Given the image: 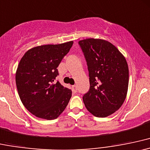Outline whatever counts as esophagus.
<instances>
[{
  "instance_id": "obj_1",
  "label": "esophagus",
  "mask_w": 150,
  "mask_h": 150,
  "mask_svg": "<svg viewBox=\"0 0 150 150\" xmlns=\"http://www.w3.org/2000/svg\"><path fill=\"white\" fill-rule=\"evenodd\" d=\"M72 91H73L74 93H76L77 87H76V85L72 86Z\"/></svg>"
}]
</instances>
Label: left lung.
<instances>
[{"label":"left lung","instance_id":"left-lung-1","mask_svg":"<svg viewBox=\"0 0 150 150\" xmlns=\"http://www.w3.org/2000/svg\"><path fill=\"white\" fill-rule=\"evenodd\" d=\"M79 43L86 60L90 81V89L83 96L85 106L96 117L112 115L127 96V61L118 49L107 40L88 38Z\"/></svg>","mask_w":150,"mask_h":150}]
</instances>
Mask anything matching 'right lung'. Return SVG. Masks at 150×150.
Listing matches in <instances>:
<instances>
[{
	"instance_id": "obj_1",
	"label": "right lung",
	"mask_w": 150,
	"mask_h": 150,
	"mask_svg": "<svg viewBox=\"0 0 150 150\" xmlns=\"http://www.w3.org/2000/svg\"><path fill=\"white\" fill-rule=\"evenodd\" d=\"M74 42L45 45L30 49L18 64L16 82L22 103L36 117L54 120L66 108L71 91L59 81L57 67Z\"/></svg>"
}]
</instances>
